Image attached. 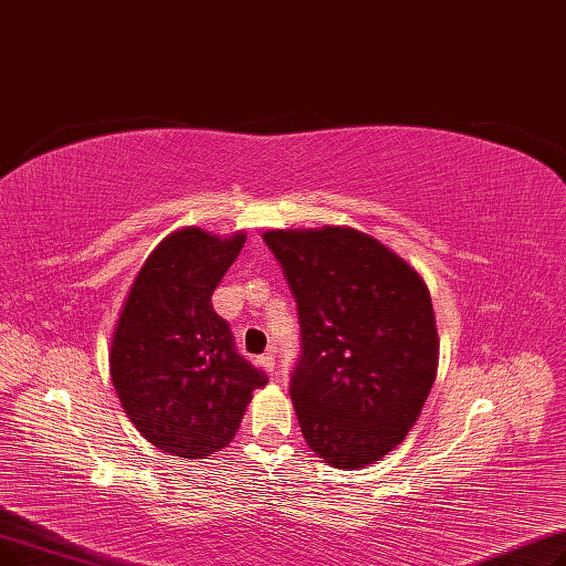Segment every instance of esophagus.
Listing matches in <instances>:
<instances>
[{
    "label": "esophagus",
    "mask_w": 566,
    "mask_h": 566,
    "mask_svg": "<svg viewBox=\"0 0 566 566\" xmlns=\"http://www.w3.org/2000/svg\"><path fill=\"white\" fill-rule=\"evenodd\" d=\"M260 366H262L264 370H269V373H274V368H276V355H274V349H269V353H264V355L260 357Z\"/></svg>",
    "instance_id": "obj_1"
}]
</instances>
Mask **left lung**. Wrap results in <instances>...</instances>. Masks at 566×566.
<instances>
[{
  "label": "left lung",
  "instance_id": "obj_1",
  "mask_svg": "<svg viewBox=\"0 0 566 566\" xmlns=\"http://www.w3.org/2000/svg\"><path fill=\"white\" fill-rule=\"evenodd\" d=\"M300 311L290 396L308 447L340 470L406 440L438 375L430 292L415 269L355 228L269 230Z\"/></svg>",
  "mask_w": 566,
  "mask_h": 566
}]
</instances>
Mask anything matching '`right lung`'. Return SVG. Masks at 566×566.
Masks as SVG:
<instances>
[{
	"instance_id": "add662e5",
	"label": "right lung",
	"mask_w": 566,
	"mask_h": 566,
	"mask_svg": "<svg viewBox=\"0 0 566 566\" xmlns=\"http://www.w3.org/2000/svg\"><path fill=\"white\" fill-rule=\"evenodd\" d=\"M247 234H168L133 281L111 343V378L138 433L179 459L228 447L266 375L234 349L211 294Z\"/></svg>"
}]
</instances>
